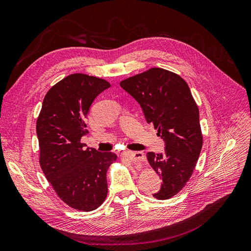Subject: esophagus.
Instances as JSON below:
<instances>
[{
	"label": "esophagus",
	"mask_w": 251,
	"mask_h": 251,
	"mask_svg": "<svg viewBox=\"0 0 251 251\" xmlns=\"http://www.w3.org/2000/svg\"><path fill=\"white\" fill-rule=\"evenodd\" d=\"M126 156L131 161H135V162L145 161L146 160V156H145L144 152H141V151H137V152H126Z\"/></svg>",
	"instance_id": "obj_1"
}]
</instances>
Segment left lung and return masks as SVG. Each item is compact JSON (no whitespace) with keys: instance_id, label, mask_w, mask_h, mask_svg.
<instances>
[{"instance_id":"left-lung-1","label":"left lung","mask_w":251,"mask_h":251,"mask_svg":"<svg viewBox=\"0 0 251 251\" xmlns=\"http://www.w3.org/2000/svg\"><path fill=\"white\" fill-rule=\"evenodd\" d=\"M140 103L148 123H153L165 143L164 152L147 153L162 184L157 200H169L186 185L202 146L200 111L190 89L180 75L151 68L120 82Z\"/></svg>"}]
</instances>
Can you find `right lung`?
<instances>
[{
  "label": "right lung",
  "instance_id": "1",
  "mask_svg": "<svg viewBox=\"0 0 251 251\" xmlns=\"http://www.w3.org/2000/svg\"><path fill=\"white\" fill-rule=\"evenodd\" d=\"M110 83L74 73L52 86L37 119L39 162L58 197L73 209L90 212L107 196L106 172L117 159L113 152H99L80 142L94 99Z\"/></svg>",
  "mask_w": 251,
  "mask_h": 251
}]
</instances>
